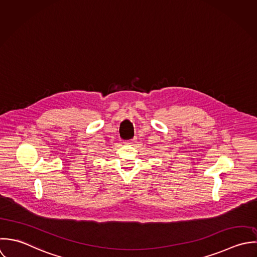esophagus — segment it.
Instances as JSON below:
<instances>
[{
    "mask_svg": "<svg viewBox=\"0 0 257 257\" xmlns=\"http://www.w3.org/2000/svg\"><path fill=\"white\" fill-rule=\"evenodd\" d=\"M136 139H132V140H128V141H125V144H130V145H133L135 143Z\"/></svg>",
    "mask_w": 257,
    "mask_h": 257,
    "instance_id": "1",
    "label": "esophagus"
}]
</instances>
